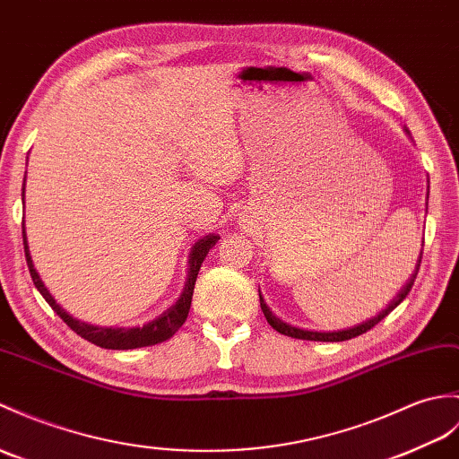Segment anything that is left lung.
<instances>
[{"label":"left lung","instance_id":"8db88e82","mask_svg":"<svg viewBox=\"0 0 459 459\" xmlns=\"http://www.w3.org/2000/svg\"><path fill=\"white\" fill-rule=\"evenodd\" d=\"M420 260H422V252H420V255H419L417 268H414V272H412V275L409 278V281L403 285V290L399 291V295L395 297V299H393L385 308H383V311H381L379 315L371 316L369 321H364V323H359V325H356V326H350V328H344V330H333V333H316V330L297 328V326H293V325H287V323H283L281 318L275 316V315L270 311V307L265 305V301L262 299V295H260V307H262V313H264V316H265V321L270 323V326H272L273 330H278L280 334L291 336V338H299V340H315V342H344V340L356 338V336H359V334L368 333L369 328H374L379 321H383V318H385V316L393 311V308L399 307V305L403 303L404 297H407V295H409V291L412 290L414 280H417V273H419V268H420Z\"/></svg>","mask_w":459,"mask_h":459}]
</instances>
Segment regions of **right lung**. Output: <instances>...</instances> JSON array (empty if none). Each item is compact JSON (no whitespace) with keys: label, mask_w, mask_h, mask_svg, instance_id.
Returning <instances> with one entry per match:
<instances>
[{"label":"right lung","mask_w":459,"mask_h":459,"mask_svg":"<svg viewBox=\"0 0 459 459\" xmlns=\"http://www.w3.org/2000/svg\"><path fill=\"white\" fill-rule=\"evenodd\" d=\"M23 194H25V184H23ZM219 238H221L219 234H207V237L195 242L194 250H191V254H189V272H187L186 287H184V291H181L179 299L172 307L166 308V311L158 318H154V321L146 323L143 326L113 328V326H93L88 323H82V321H78V318L70 316L55 301V297L50 295L45 283H42V280L39 278L33 260H30L29 247H27V234H25V227H23V244H25L27 265H29L30 278H33V283L40 291V295L45 297L47 303L52 307V311H55L62 318V321L74 330V333L88 340V342L100 346V348H108V350H133V348H143V346H154V344L164 342V340H168L169 336H174L178 333V328L184 325L187 318L189 307H191V297H194V287H195V280H197L201 264H204L207 252L215 247Z\"/></svg>","instance_id":"right-lung-1"}]
</instances>
